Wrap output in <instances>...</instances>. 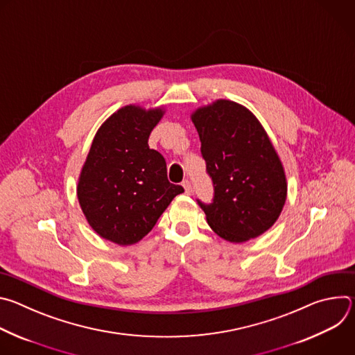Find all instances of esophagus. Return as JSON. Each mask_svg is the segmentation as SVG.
<instances>
[{
	"label": "esophagus",
	"mask_w": 355,
	"mask_h": 355,
	"mask_svg": "<svg viewBox=\"0 0 355 355\" xmlns=\"http://www.w3.org/2000/svg\"><path fill=\"white\" fill-rule=\"evenodd\" d=\"M182 187H184V189H185V193H191V192H192V185H191V182H189L188 180H184V181H182Z\"/></svg>",
	"instance_id": "esophagus-1"
}]
</instances>
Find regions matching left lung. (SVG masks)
I'll use <instances>...</instances> for the list:
<instances>
[{"mask_svg":"<svg viewBox=\"0 0 355 355\" xmlns=\"http://www.w3.org/2000/svg\"><path fill=\"white\" fill-rule=\"evenodd\" d=\"M192 122L214 185L209 204L196 198L209 226L233 243L260 236L286 199L284 168L266 130L248 110L226 99L198 110Z\"/></svg>","mask_w":355,"mask_h":355,"instance_id":"obj_1","label":"left lung"}]
</instances>
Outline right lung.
Wrapping results in <instances>:
<instances>
[{"mask_svg": "<svg viewBox=\"0 0 355 355\" xmlns=\"http://www.w3.org/2000/svg\"><path fill=\"white\" fill-rule=\"evenodd\" d=\"M163 111L125 107L96 132L83 167L77 195L91 227L121 245L141 240L181 185L167 178V164L147 144Z\"/></svg>", "mask_w": 355, "mask_h": 355, "instance_id": "right-lung-1", "label": "right lung"}]
</instances>
